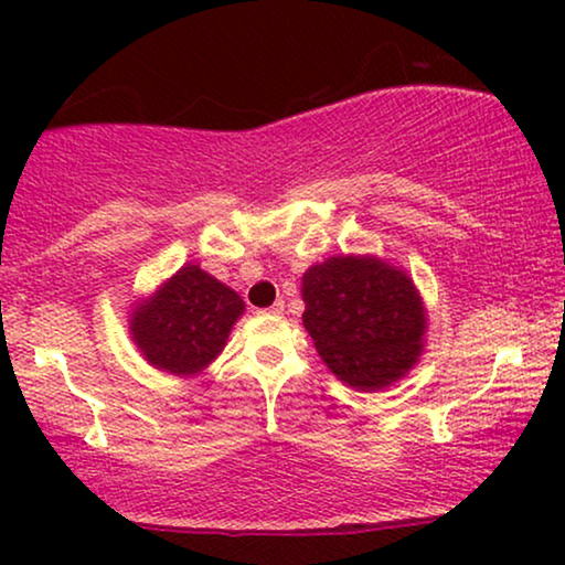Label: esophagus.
I'll use <instances>...</instances> for the list:
<instances>
[{"label":"esophagus","mask_w":565,"mask_h":565,"mask_svg":"<svg viewBox=\"0 0 565 565\" xmlns=\"http://www.w3.org/2000/svg\"><path fill=\"white\" fill-rule=\"evenodd\" d=\"M285 311V303H282V300H277V303L275 306H269V308H265V311H262V313H273V316H280Z\"/></svg>","instance_id":"1"}]
</instances>
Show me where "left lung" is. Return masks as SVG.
<instances>
[{
	"label": "left lung",
	"mask_w": 565,
	"mask_h": 565,
	"mask_svg": "<svg viewBox=\"0 0 565 565\" xmlns=\"http://www.w3.org/2000/svg\"><path fill=\"white\" fill-rule=\"evenodd\" d=\"M303 327L339 381L381 391L422 354L427 313L412 277L377 257H329L303 275Z\"/></svg>",
	"instance_id": "obj_1"
}]
</instances>
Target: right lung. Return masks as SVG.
Wrapping results in <instances>:
<instances>
[{
  "mask_svg": "<svg viewBox=\"0 0 565 565\" xmlns=\"http://www.w3.org/2000/svg\"><path fill=\"white\" fill-rule=\"evenodd\" d=\"M244 300L226 285L184 265L130 313V334L153 367L195 375L218 358Z\"/></svg>",
  "mask_w": 565,
  "mask_h": 565,
  "instance_id": "obj_1",
  "label": "right lung"
}]
</instances>
